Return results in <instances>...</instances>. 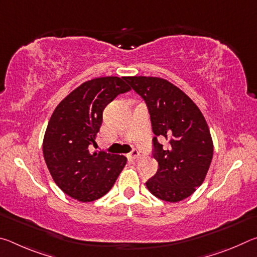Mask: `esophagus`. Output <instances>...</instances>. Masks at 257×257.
Returning <instances> with one entry per match:
<instances>
[{
  "label": "esophagus",
  "instance_id": "1",
  "mask_svg": "<svg viewBox=\"0 0 257 257\" xmlns=\"http://www.w3.org/2000/svg\"><path fill=\"white\" fill-rule=\"evenodd\" d=\"M138 156H139V151L137 149H133L132 152H130V153H129V158L133 159V160L137 159Z\"/></svg>",
  "mask_w": 257,
  "mask_h": 257
}]
</instances>
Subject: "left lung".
Listing matches in <instances>:
<instances>
[{"instance_id": "left-lung-1", "label": "left lung", "mask_w": 257, "mask_h": 257, "mask_svg": "<svg viewBox=\"0 0 257 257\" xmlns=\"http://www.w3.org/2000/svg\"><path fill=\"white\" fill-rule=\"evenodd\" d=\"M144 99L154 137L152 154L159 169L147 180L152 194L165 202L189 197L202 185L213 158L210 129L196 104L178 87L156 77H125ZM166 138L163 147L159 139Z\"/></svg>"}]
</instances>
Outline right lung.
<instances>
[{
    "label": "right lung",
    "instance_id": "right-lung-1",
    "mask_svg": "<svg viewBox=\"0 0 257 257\" xmlns=\"http://www.w3.org/2000/svg\"><path fill=\"white\" fill-rule=\"evenodd\" d=\"M129 90L125 77L95 78L69 94L52 114L43 154L55 184L70 197L80 202L101 198L127 163L124 156L90 150L96 146L104 108Z\"/></svg>",
    "mask_w": 257,
    "mask_h": 257
}]
</instances>
